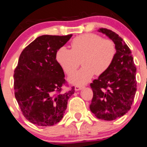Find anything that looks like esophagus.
I'll list each match as a JSON object with an SVG mask.
<instances>
[{
  "mask_svg": "<svg viewBox=\"0 0 147 147\" xmlns=\"http://www.w3.org/2000/svg\"><path fill=\"white\" fill-rule=\"evenodd\" d=\"M84 86H75V91H80L81 89H82L84 88Z\"/></svg>",
  "mask_w": 147,
  "mask_h": 147,
  "instance_id": "34e87169",
  "label": "esophagus"
}]
</instances>
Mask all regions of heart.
<instances>
[{
  "instance_id": "1",
  "label": "heart",
  "mask_w": 147,
  "mask_h": 147,
  "mask_svg": "<svg viewBox=\"0 0 147 147\" xmlns=\"http://www.w3.org/2000/svg\"><path fill=\"white\" fill-rule=\"evenodd\" d=\"M72 49L61 46L55 53V59L65 72L70 74L79 65L83 59V67L72 73L68 80L75 84H84L91 80L96 73L106 72L115 58L116 49L114 43L103 39L95 34L80 35L72 40Z\"/></svg>"
}]
</instances>
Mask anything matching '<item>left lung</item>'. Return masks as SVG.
<instances>
[{"label": "left lung", "mask_w": 147, "mask_h": 147, "mask_svg": "<svg viewBox=\"0 0 147 147\" xmlns=\"http://www.w3.org/2000/svg\"><path fill=\"white\" fill-rule=\"evenodd\" d=\"M98 31L113 41L116 53L109 68L91 83L94 95L89 108L97 118L113 120L131 109L137 91V69L132 52L121 37L107 29Z\"/></svg>", "instance_id": "left-lung-1"}]
</instances>
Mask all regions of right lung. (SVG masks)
I'll list each match as a JSON object with an SVG mask.
<instances>
[{
	"label": "right lung",
	"instance_id": "right-lung-1",
	"mask_svg": "<svg viewBox=\"0 0 147 147\" xmlns=\"http://www.w3.org/2000/svg\"><path fill=\"white\" fill-rule=\"evenodd\" d=\"M72 34L42 35L37 37L20 54L14 73L15 96L22 114L38 126L59 123L75 88L62 92L65 83L63 69L55 53Z\"/></svg>",
	"mask_w": 147,
	"mask_h": 147
}]
</instances>
